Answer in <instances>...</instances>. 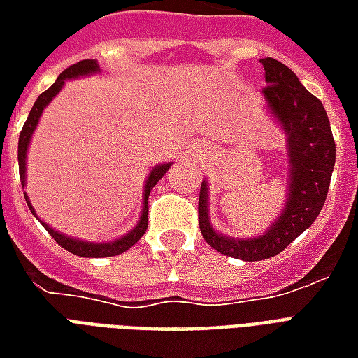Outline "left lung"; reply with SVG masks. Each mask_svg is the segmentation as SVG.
<instances>
[{
  "instance_id": "left-lung-1",
  "label": "left lung",
  "mask_w": 358,
  "mask_h": 358,
  "mask_svg": "<svg viewBox=\"0 0 358 358\" xmlns=\"http://www.w3.org/2000/svg\"><path fill=\"white\" fill-rule=\"evenodd\" d=\"M264 66L263 97L270 117L287 138V199L280 217L255 238H230L217 232L209 218V184L201 182L199 228L205 241L222 255L241 261H263L282 253L313 224L328 195L336 164V141L320 99L310 94L292 69L276 59H261Z\"/></svg>"
}]
</instances>
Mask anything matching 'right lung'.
<instances>
[{"instance_id":"add662e5","label":"right lung","mask_w":358,"mask_h":358,"mask_svg":"<svg viewBox=\"0 0 358 358\" xmlns=\"http://www.w3.org/2000/svg\"><path fill=\"white\" fill-rule=\"evenodd\" d=\"M99 73V65H97V61L95 59H84L80 63H76V65L69 66L66 71L59 74V78L53 82V86L48 88L43 94L38 95V99H36L34 107L30 110V115H28L27 122L22 126V132L19 136V172H20V182H22V187L27 184V153H28V145H30V140H32V134H34L36 126L40 122V118H42L43 109L53 101V97L63 90L66 80H73V78H80V76H90V74H97ZM172 163H163V164H155L151 172L148 174V178H145V184H143V205H141V215L140 220H138V224L134 226L132 230L124 236H120L118 240L113 241H86V240H78V238H73V236H66V234L57 232L55 228H51L50 224H45L43 220L38 218L36 215L34 207H32V203L28 199V195L24 194V199L28 203V209L32 210V215H34L40 222L43 224V228L50 232V236L53 240L57 241L59 245L63 249H66L69 253H73V255L78 257H86V259H101V257H115L120 255V253H124L128 249L132 248L136 241L140 240L141 236L145 234L148 230V199L149 194H151V189L155 187V184L159 180L163 178L166 171L171 169Z\"/></svg>"}]
</instances>
